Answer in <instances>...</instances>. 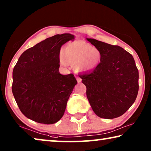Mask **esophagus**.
Listing matches in <instances>:
<instances>
[{"mask_svg":"<svg viewBox=\"0 0 151 151\" xmlns=\"http://www.w3.org/2000/svg\"><path fill=\"white\" fill-rule=\"evenodd\" d=\"M76 81H77V82L79 83L81 82V78L78 76V77H76Z\"/></svg>","mask_w":151,"mask_h":151,"instance_id":"1","label":"esophagus"}]
</instances>
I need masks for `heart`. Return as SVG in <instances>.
<instances>
[{
    "mask_svg": "<svg viewBox=\"0 0 151 151\" xmlns=\"http://www.w3.org/2000/svg\"><path fill=\"white\" fill-rule=\"evenodd\" d=\"M101 59V52L97 47L80 41L69 42L60 54V63L67 66L73 64L76 72L86 73L97 68Z\"/></svg>",
    "mask_w": 151,
    "mask_h": 151,
    "instance_id": "heart-1",
    "label": "heart"
}]
</instances>
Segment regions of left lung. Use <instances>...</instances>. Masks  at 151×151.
I'll return each mask as SVG.
<instances>
[{"label":"left lung","instance_id":"1","mask_svg":"<svg viewBox=\"0 0 151 151\" xmlns=\"http://www.w3.org/2000/svg\"><path fill=\"white\" fill-rule=\"evenodd\" d=\"M99 50L101 62L91 73L81 76L87 97L99 118L123 115L135 101L138 92V70L133 56L118 45L87 38Z\"/></svg>","mask_w":151,"mask_h":151}]
</instances>
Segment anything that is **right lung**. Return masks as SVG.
Returning a JSON list of instances; mask_svg holds the SVG:
<instances>
[{
    "mask_svg": "<svg viewBox=\"0 0 151 151\" xmlns=\"http://www.w3.org/2000/svg\"><path fill=\"white\" fill-rule=\"evenodd\" d=\"M74 39L70 33L54 35L21 55L13 68L12 91L27 118L52 124L63 116L77 81L73 74L59 73V55L62 45Z\"/></svg>",
    "mask_w": 151,
    "mask_h": 151,
    "instance_id": "1",
    "label": "right lung"
}]
</instances>
